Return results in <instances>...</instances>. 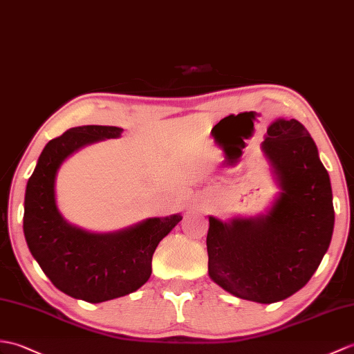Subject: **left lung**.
<instances>
[{
  "label": "left lung",
  "instance_id": "8db88e82",
  "mask_svg": "<svg viewBox=\"0 0 354 354\" xmlns=\"http://www.w3.org/2000/svg\"><path fill=\"white\" fill-rule=\"evenodd\" d=\"M261 149L281 192L266 214L227 221L209 216L208 274L238 299L274 303L317 271L330 245L335 211L330 178L299 120L271 122Z\"/></svg>",
  "mask_w": 354,
  "mask_h": 354
}]
</instances>
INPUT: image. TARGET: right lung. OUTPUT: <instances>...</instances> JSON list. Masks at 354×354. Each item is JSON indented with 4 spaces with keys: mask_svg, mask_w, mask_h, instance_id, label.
Masks as SVG:
<instances>
[{
    "mask_svg": "<svg viewBox=\"0 0 354 354\" xmlns=\"http://www.w3.org/2000/svg\"><path fill=\"white\" fill-rule=\"evenodd\" d=\"M122 128L86 125L66 131L44 147L24 201V235L32 258L55 288L88 303L137 291L152 273L160 241L183 216L152 217L116 232L95 234L66 221L55 202V178L63 161L81 147L119 138Z\"/></svg>",
    "mask_w": 354,
    "mask_h": 354,
    "instance_id": "1",
    "label": "right lung"
}]
</instances>
